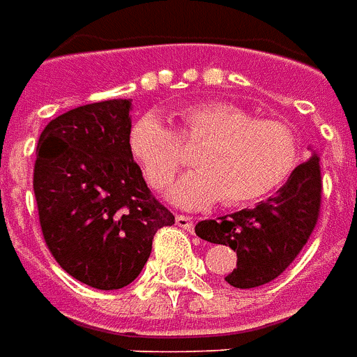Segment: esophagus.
<instances>
[{
	"label": "esophagus",
	"instance_id": "34e87169",
	"mask_svg": "<svg viewBox=\"0 0 357 357\" xmlns=\"http://www.w3.org/2000/svg\"><path fill=\"white\" fill-rule=\"evenodd\" d=\"M176 225L184 229V231H192L194 229V221H192L190 217H186V215H176Z\"/></svg>",
	"mask_w": 357,
	"mask_h": 357
}]
</instances>
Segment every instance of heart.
<instances>
[{"label": "heart", "mask_w": 357, "mask_h": 357, "mask_svg": "<svg viewBox=\"0 0 357 357\" xmlns=\"http://www.w3.org/2000/svg\"><path fill=\"white\" fill-rule=\"evenodd\" d=\"M196 171L184 174L169 192L183 209H202L223 198L240 206L269 196L290 178L300 163V138L279 121H255L229 103H202L183 113L176 134L153 113L130 128V151L153 188H165L184 163L181 142H204Z\"/></svg>", "instance_id": "heart-1"}]
</instances>
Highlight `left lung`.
Returning <instances> with one entry per match:
<instances>
[{
    "instance_id": "8db88e82",
    "label": "left lung",
    "mask_w": 357,
    "mask_h": 357,
    "mask_svg": "<svg viewBox=\"0 0 357 357\" xmlns=\"http://www.w3.org/2000/svg\"><path fill=\"white\" fill-rule=\"evenodd\" d=\"M319 207L321 167L313 151L275 196L252 209L199 221L196 234L236 252V269L225 277L231 287L255 288L277 279L294 261L317 225Z\"/></svg>"
}]
</instances>
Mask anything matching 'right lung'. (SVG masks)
<instances>
[{
    "mask_svg": "<svg viewBox=\"0 0 357 357\" xmlns=\"http://www.w3.org/2000/svg\"><path fill=\"white\" fill-rule=\"evenodd\" d=\"M130 100L70 109L36 148L34 196L44 240L70 277L98 290L130 284L174 215L151 196L130 151Z\"/></svg>",
    "mask_w": 357,
    "mask_h": 357,
    "instance_id": "1",
    "label": "right lung"
}]
</instances>
